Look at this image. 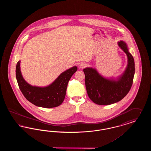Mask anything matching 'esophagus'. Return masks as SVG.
<instances>
[{
	"mask_svg": "<svg viewBox=\"0 0 151 151\" xmlns=\"http://www.w3.org/2000/svg\"><path fill=\"white\" fill-rule=\"evenodd\" d=\"M86 66V64L84 63H80V65H79V67H80V68H85Z\"/></svg>",
	"mask_w": 151,
	"mask_h": 151,
	"instance_id": "34e87169",
	"label": "esophagus"
}]
</instances>
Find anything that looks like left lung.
Instances as JSON below:
<instances>
[{
  "label": "left lung",
  "instance_id": "left-lung-1",
  "mask_svg": "<svg viewBox=\"0 0 151 151\" xmlns=\"http://www.w3.org/2000/svg\"><path fill=\"white\" fill-rule=\"evenodd\" d=\"M118 44L126 54L128 64L125 71L117 80L104 78L92 68L83 70L88 95L97 105H108L121 100L129 92L132 85L135 73L134 58L129 52L126 43L121 41Z\"/></svg>",
  "mask_w": 151,
  "mask_h": 151
}]
</instances>
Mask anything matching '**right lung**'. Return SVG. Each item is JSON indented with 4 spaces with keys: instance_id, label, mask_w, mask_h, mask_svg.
Masks as SVG:
<instances>
[{
    "instance_id": "right-lung-1",
    "label": "right lung",
    "mask_w": 151,
    "mask_h": 151,
    "mask_svg": "<svg viewBox=\"0 0 151 151\" xmlns=\"http://www.w3.org/2000/svg\"><path fill=\"white\" fill-rule=\"evenodd\" d=\"M77 70V67L74 66L62 72L49 86H33L23 78L20 71V61H19L16 67V77L19 88L27 100L37 106L55 108L63 102L68 81Z\"/></svg>"
}]
</instances>
